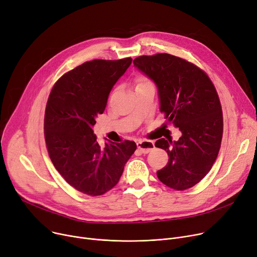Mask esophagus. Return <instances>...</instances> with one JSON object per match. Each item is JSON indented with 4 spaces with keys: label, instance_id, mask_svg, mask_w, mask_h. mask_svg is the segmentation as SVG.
Here are the masks:
<instances>
[{
    "label": "esophagus",
    "instance_id": "34e87169",
    "mask_svg": "<svg viewBox=\"0 0 257 257\" xmlns=\"http://www.w3.org/2000/svg\"><path fill=\"white\" fill-rule=\"evenodd\" d=\"M137 145H138L139 150L143 154L149 153V152H151L154 149V143L150 142V141H139Z\"/></svg>",
    "mask_w": 257,
    "mask_h": 257
}]
</instances>
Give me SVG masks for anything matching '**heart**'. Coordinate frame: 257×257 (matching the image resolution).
Listing matches in <instances>:
<instances>
[{
  "mask_svg": "<svg viewBox=\"0 0 257 257\" xmlns=\"http://www.w3.org/2000/svg\"><path fill=\"white\" fill-rule=\"evenodd\" d=\"M147 83H150V81L147 80V79L144 78V77H139V78L137 79V87L142 86V85L147 84Z\"/></svg>",
  "mask_w": 257,
  "mask_h": 257,
  "instance_id": "b5f03b06",
  "label": "heart"
}]
</instances>
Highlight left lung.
I'll return each mask as SVG.
<instances>
[{"instance_id": "obj_1", "label": "left lung", "mask_w": 257, "mask_h": 257, "mask_svg": "<svg viewBox=\"0 0 257 257\" xmlns=\"http://www.w3.org/2000/svg\"><path fill=\"white\" fill-rule=\"evenodd\" d=\"M133 63L155 83L167 124L181 132L178 141H156L169 155L157 177L174 190H187L206 176L219 154L223 114L217 90L197 65L171 54L140 56Z\"/></svg>"}]
</instances>
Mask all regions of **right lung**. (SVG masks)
Wrapping results in <instances>:
<instances>
[{
  "label": "right lung",
  "instance_id": "obj_1",
  "mask_svg": "<svg viewBox=\"0 0 257 257\" xmlns=\"http://www.w3.org/2000/svg\"><path fill=\"white\" fill-rule=\"evenodd\" d=\"M131 62L130 57L84 62L64 74L49 96L45 113L49 156L64 180L83 194L101 196L111 190L137 150L130 141L106 142L102 147L92 130Z\"/></svg>",
  "mask_w": 257,
  "mask_h": 257
}]
</instances>
